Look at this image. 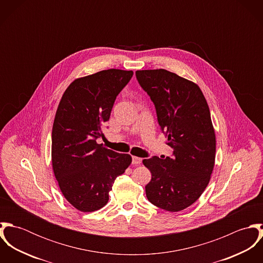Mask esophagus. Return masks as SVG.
Listing matches in <instances>:
<instances>
[{
    "label": "esophagus",
    "instance_id": "esophagus-1",
    "mask_svg": "<svg viewBox=\"0 0 263 263\" xmlns=\"http://www.w3.org/2000/svg\"><path fill=\"white\" fill-rule=\"evenodd\" d=\"M132 162H133V164H134V165H139V164H141V163H142V158H140V157H136V156H133V158H132Z\"/></svg>",
    "mask_w": 263,
    "mask_h": 263
}]
</instances>
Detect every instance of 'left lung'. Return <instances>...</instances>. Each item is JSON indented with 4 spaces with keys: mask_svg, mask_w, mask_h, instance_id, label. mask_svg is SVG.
<instances>
[{
    "mask_svg": "<svg viewBox=\"0 0 263 263\" xmlns=\"http://www.w3.org/2000/svg\"><path fill=\"white\" fill-rule=\"evenodd\" d=\"M136 77L173 149L171 157L143 160L152 173L147 198L165 211H182L198 199L214 169L216 136L209 105L196 84L167 70L137 71Z\"/></svg>",
    "mask_w": 263,
    "mask_h": 263,
    "instance_id": "8db88e82",
    "label": "left lung"
}]
</instances>
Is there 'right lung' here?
I'll return each mask as SVG.
<instances>
[{
  "label": "right lung",
  "instance_id": "add662e5",
  "mask_svg": "<svg viewBox=\"0 0 263 263\" xmlns=\"http://www.w3.org/2000/svg\"><path fill=\"white\" fill-rule=\"evenodd\" d=\"M134 75L110 69L75 80L65 91L51 133L54 176L66 199L77 210L89 213L103 208L114 180L132 163L97 144L109 120L114 101Z\"/></svg>",
  "mask_w": 263,
  "mask_h": 263
}]
</instances>
